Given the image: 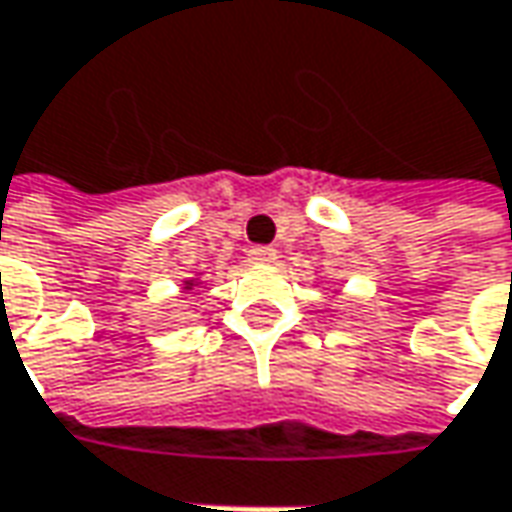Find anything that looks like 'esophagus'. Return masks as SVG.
Here are the masks:
<instances>
[{
	"mask_svg": "<svg viewBox=\"0 0 512 512\" xmlns=\"http://www.w3.org/2000/svg\"><path fill=\"white\" fill-rule=\"evenodd\" d=\"M249 257H252L255 263H272L274 257H277V252H274L272 246H252V249H249Z\"/></svg>",
	"mask_w": 512,
	"mask_h": 512,
	"instance_id": "1",
	"label": "esophagus"
}]
</instances>
